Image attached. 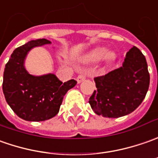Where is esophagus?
Returning <instances> with one entry per match:
<instances>
[{
    "label": "esophagus",
    "instance_id": "esophagus-1",
    "mask_svg": "<svg viewBox=\"0 0 158 158\" xmlns=\"http://www.w3.org/2000/svg\"><path fill=\"white\" fill-rule=\"evenodd\" d=\"M86 79V74H80L77 77V82L78 83H81L82 81H84L85 79Z\"/></svg>",
    "mask_w": 158,
    "mask_h": 158
}]
</instances>
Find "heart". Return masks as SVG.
I'll return each instance as SVG.
<instances>
[{
  "instance_id": "obj_1",
  "label": "heart",
  "mask_w": 158,
  "mask_h": 158,
  "mask_svg": "<svg viewBox=\"0 0 158 158\" xmlns=\"http://www.w3.org/2000/svg\"><path fill=\"white\" fill-rule=\"evenodd\" d=\"M106 55H107V50L106 48H96L90 53L89 58L93 61H98V60L102 59L104 57H106ZM107 58L108 59H114V53H108Z\"/></svg>"
}]
</instances>
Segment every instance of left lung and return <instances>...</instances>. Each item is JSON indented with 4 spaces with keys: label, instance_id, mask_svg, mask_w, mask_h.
Instances as JSON below:
<instances>
[{
    "label": "left lung",
    "instance_id": "1",
    "mask_svg": "<svg viewBox=\"0 0 158 158\" xmlns=\"http://www.w3.org/2000/svg\"><path fill=\"white\" fill-rule=\"evenodd\" d=\"M97 90L89 104L98 115L108 118L124 116L143 102L150 85L146 58L137 47L126 54L123 66L104 76L94 78Z\"/></svg>",
    "mask_w": 158,
    "mask_h": 158
}]
</instances>
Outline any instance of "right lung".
<instances>
[{"label":"right lung","mask_w":158,"mask_h":158,"mask_svg":"<svg viewBox=\"0 0 158 158\" xmlns=\"http://www.w3.org/2000/svg\"><path fill=\"white\" fill-rule=\"evenodd\" d=\"M42 38L28 42L15 50L5 65L2 90L6 101L22 119L29 122H43L57 114L67 91L77 84L74 79L63 83L54 74L42 76L30 74L24 60L32 48L50 44Z\"/></svg>","instance_id":"add662e5"}]
</instances>
